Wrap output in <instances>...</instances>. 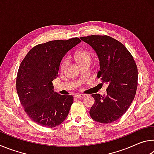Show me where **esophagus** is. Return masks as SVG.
I'll return each mask as SVG.
<instances>
[{
    "label": "esophagus",
    "instance_id": "esophagus-1",
    "mask_svg": "<svg viewBox=\"0 0 154 154\" xmlns=\"http://www.w3.org/2000/svg\"><path fill=\"white\" fill-rule=\"evenodd\" d=\"M86 95L85 94H77L75 95V97L76 98H85Z\"/></svg>",
    "mask_w": 154,
    "mask_h": 154
}]
</instances>
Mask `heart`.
<instances>
[{"label": "heart", "mask_w": 154, "mask_h": 154, "mask_svg": "<svg viewBox=\"0 0 154 154\" xmlns=\"http://www.w3.org/2000/svg\"><path fill=\"white\" fill-rule=\"evenodd\" d=\"M75 58L80 66H82L85 64H90L91 60H92V55L89 51L85 50V49H82V50L77 51L75 54ZM68 63H69V60L67 58H65L62 60L60 64V71L62 72H63L66 69Z\"/></svg>", "instance_id": "obj_1"}]
</instances>
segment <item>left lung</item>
I'll list each match as a JSON object with an SVG mask.
<instances>
[{
    "label": "left lung",
    "mask_w": 154,
    "mask_h": 154,
    "mask_svg": "<svg viewBox=\"0 0 154 154\" xmlns=\"http://www.w3.org/2000/svg\"><path fill=\"white\" fill-rule=\"evenodd\" d=\"M80 38L96 52L100 62L97 77L108 84L106 95L92 94L95 102L90 115L96 122L111 123L126 113L134 100L138 84L137 64L126 47L111 36L91 35Z\"/></svg>",
    "instance_id": "8db88e82"
}]
</instances>
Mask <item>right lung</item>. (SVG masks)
<instances>
[{"instance_id": "add662e5", "label": "right lung", "mask_w": 154, "mask_h": 154, "mask_svg": "<svg viewBox=\"0 0 154 154\" xmlns=\"http://www.w3.org/2000/svg\"><path fill=\"white\" fill-rule=\"evenodd\" d=\"M81 41L75 37L38 44L21 62L16 79L17 92L24 111L36 124L56 127L69 114L73 96L54 92L52 82L58 77L65 54Z\"/></svg>"}]
</instances>
